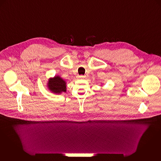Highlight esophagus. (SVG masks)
<instances>
[{
	"label": "esophagus",
	"instance_id": "1",
	"mask_svg": "<svg viewBox=\"0 0 161 161\" xmlns=\"http://www.w3.org/2000/svg\"><path fill=\"white\" fill-rule=\"evenodd\" d=\"M79 77H80V78H85V76H84V75H80V76H79Z\"/></svg>",
	"mask_w": 161,
	"mask_h": 161
}]
</instances>
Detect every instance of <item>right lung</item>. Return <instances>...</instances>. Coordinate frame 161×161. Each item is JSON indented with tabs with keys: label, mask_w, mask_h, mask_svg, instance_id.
I'll use <instances>...</instances> for the list:
<instances>
[{
	"label": "right lung",
	"mask_w": 161,
	"mask_h": 161,
	"mask_svg": "<svg viewBox=\"0 0 161 161\" xmlns=\"http://www.w3.org/2000/svg\"><path fill=\"white\" fill-rule=\"evenodd\" d=\"M66 83L60 76H55L49 79L47 87L54 93L60 94L61 92H66Z\"/></svg>",
	"instance_id": "1"
}]
</instances>
